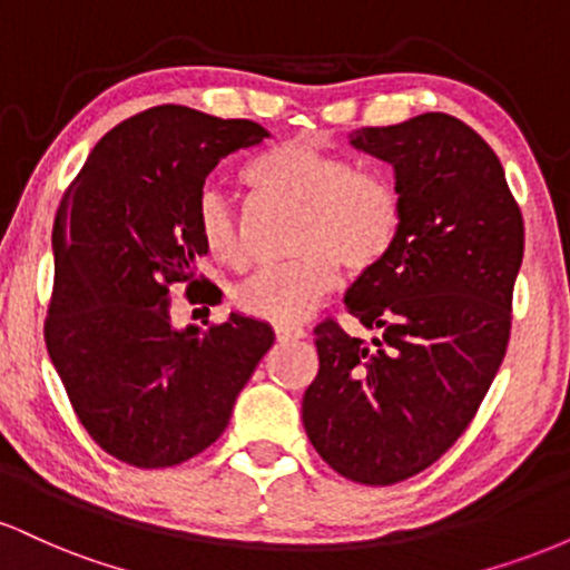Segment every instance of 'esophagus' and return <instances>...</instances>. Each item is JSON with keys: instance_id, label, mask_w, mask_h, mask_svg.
<instances>
[{"instance_id": "obj_1", "label": "esophagus", "mask_w": 570, "mask_h": 570, "mask_svg": "<svg viewBox=\"0 0 570 570\" xmlns=\"http://www.w3.org/2000/svg\"><path fill=\"white\" fill-rule=\"evenodd\" d=\"M276 337L278 340H303L305 330L303 326H276Z\"/></svg>"}]
</instances>
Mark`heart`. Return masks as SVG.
I'll return each instance as SVG.
<instances>
[{"mask_svg": "<svg viewBox=\"0 0 570 570\" xmlns=\"http://www.w3.org/2000/svg\"><path fill=\"white\" fill-rule=\"evenodd\" d=\"M248 185L299 206L292 263L259 267L233 289L240 313L273 324H297L337 286L340 267L367 276L394 252L402 235V200L389 181L358 174L348 158L305 141H286L254 160ZM195 227L214 259H244L240 222L219 187L200 189Z\"/></svg>", "mask_w": 570, "mask_h": 570, "instance_id": "1", "label": "heart"}]
</instances>
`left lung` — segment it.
<instances>
[{
    "label": "left lung",
    "instance_id": "8db88e82",
    "mask_svg": "<svg viewBox=\"0 0 570 570\" xmlns=\"http://www.w3.org/2000/svg\"><path fill=\"white\" fill-rule=\"evenodd\" d=\"M351 144L394 166L402 235L345 294L383 335L351 337L335 318L313 330L303 423L337 474L394 485L440 461L480 410L509 345L525 225L501 160L458 117L358 128Z\"/></svg>",
    "mask_w": 570,
    "mask_h": 570
}]
</instances>
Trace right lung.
Returning a JSON list of instances; mask_svg holds the SVG:
<instances>
[{
	"label": "right lung",
	"instance_id": "obj_1",
	"mask_svg": "<svg viewBox=\"0 0 570 570\" xmlns=\"http://www.w3.org/2000/svg\"><path fill=\"white\" fill-rule=\"evenodd\" d=\"M267 136L163 104L109 130L63 193L45 343L82 429L128 466H176L217 442L276 340L238 313L179 332L168 307L176 284L208 305L222 297L195 276V203L222 158Z\"/></svg>",
	"mask_w": 570,
	"mask_h": 570
}]
</instances>
